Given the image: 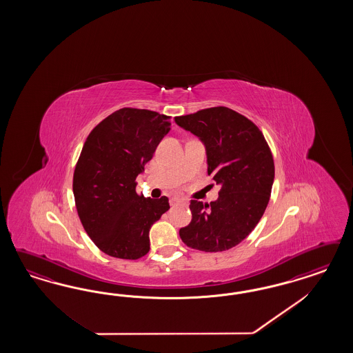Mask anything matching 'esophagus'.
Instances as JSON below:
<instances>
[{"instance_id":"34e87169","label":"esophagus","mask_w":353,"mask_h":353,"mask_svg":"<svg viewBox=\"0 0 353 353\" xmlns=\"http://www.w3.org/2000/svg\"><path fill=\"white\" fill-rule=\"evenodd\" d=\"M170 203H171V205H176V204L186 203V201L181 199V198H171Z\"/></svg>"}]
</instances>
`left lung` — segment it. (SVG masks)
Returning a JSON list of instances; mask_svg holds the SVG:
<instances>
[{"instance_id":"obj_1","label":"left lung","mask_w":353,"mask_h":353,"mask_svg":"<svg viewBox=\"0 0 353 353\" xmlns=\"http://www.w3.org/2000/svg\"><path fill=\"white\" fill-rule=\"evenodd\" d=\"M174 120L202 139L208 176L221 186L217 201L190 202L192 221L180 229L182 242L204 252L226 251L239 245L264 214L274 180L272 151L256 124L228 107Z\"/></svg>"}]
</instances>
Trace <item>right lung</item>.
Returning a JSON list of instances; mask_svg holds the SVG:
<instances>
[{
    "label": "right lung",
    "mask_w": 353,
    "mask_h": 353,
    "mask_svg": "<svg viewBox=\"0 0 353 353\" xmlns=\"http://www.w3.org/2000/svg\"><path fill=\"white\" fill-rule=\"evenodd\" d=\"M170 129L171 117L124 107L86 137L74 172L76 210L93 243L108 256H145L151 225L170 210L167 196L151 199L136 192L137 176Z\"/></svg>",
    "instance_id": "right-lung-1"
}]
</instances>
